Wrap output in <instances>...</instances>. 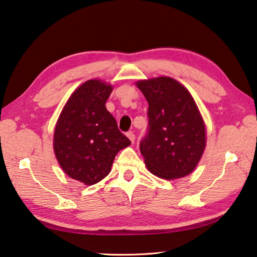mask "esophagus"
<instances>
[{
    "label": "esophagus",
    "mask_w": 257,
    "mask_h": 257,
    "mask_svg": "<svg viewBox=\"0 0 257 257\" xmlns=\"http://www.w3.org/2000/svg\"><path fill=\"white\" fill-rule=\"evenodd\" d=\"M127 137L129 138V140L132 141L133 144L135 143V138H136V136L134 135V133H133V132H129V133H127Z\"/></svg>",
    "instance_id": "obj_1"
}]
</instances>
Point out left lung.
<instances>
[{"label":"left lung","instance_id":"obj_1","mask_svg":"<svg viewBox=\"0 0 257 257\" xmlns=\"http://www.w3.org/2000/svg\"><path fill=\"white\" fill-rule=\"evenodd\" d=\"M148 101V133L140 143L148 170L166 180L188 176L198 165L206 132L189 90L171 77L138 80Z\"/></svg>","mask_w":257,"mask_h":257}]
</instances>
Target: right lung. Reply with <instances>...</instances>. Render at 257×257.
I'll use <instances>...</instances> for the list:
<instances>
[{
	"instance_id": "obj_1",
	"label": "right lung",
	"mask_w": 257,
	"mask_h": 257,
	"mask_svg": "<svg viewBox=\"0 0 257 257\" xmlns=\"http://www.w3.org/2000/svg\"><path fill=\"white\" fill-rule=\"evenodd\" d=\"M112 86L87 80L69 97L54 132V151L63 171L92 185L110 172L114 157L130 140L118 129L106 101Z\"/></svg>"
}]
</instances>
